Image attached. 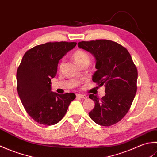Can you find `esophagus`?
Returning <instances> with one entry per match:
<instances>
[{"mask_svg":"<svg viewBox=\"0 0 157 157\" xmlns=\"http://www.w3.org/2000/svg\"><path fill=\"white\" fill-rule=\"evenodd\" d=\"M76 96H78V97L82 98V99H87V98H88V96L84 94H77Z\"/></svg>","mask_w":157,"mask_h":157,"instance_id":"obj_1","label":"esophagus"}]
</instances>
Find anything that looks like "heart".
I'll return each mask as SVG.
<instances>
[{"instance_id":"heart-1","label":"heart","mask_w":157,"mask_h":157,"mask_svg":"<svg viewBox=\"0 0 157 157\" xmlns=\"http://www.w3.org/2000/svg\"><path fill=\"white\" fill-rule=\"evenodd\" d=\"M73 58L75 62L79 67L83 65H88L90 62V57L88 52L83 51L82 49H78L73 52ZM62 66V63L60 64V67Z\"/></svg>"}]
</instances>
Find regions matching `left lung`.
Listing matches in <instances>:
<instances>
[{
  "instance_id": "8db88e82",
  "label": "left lung",
  "mask_w": 157,
  "mask_h": 157,
  "mask_svg": "<svg viewBox=\"0 0 157 157\" xmlns=\"http://www.w3.org/2000/svg\"><path fill=\"white\" fill-rule=\"evenodd\" d=\"M78 47L90 53L96 60L92 81L105 85L106 94L100 100L94 94L89 98L95 106L89 116L97 124L111 126L124 117L137 91L138 71L125 48L109 40L78 43Z\"/></svg>"
}]
</instances>
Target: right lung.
Returning <instances> with one entry per match:
<instances>
[{
  "mask_svg": "<svg viewBox=\"0 0 157 157\" xmlns=\"http://www.w3.org/2000/svg\"><path fill=\"white\" fill-rule=\"evenodd\" d=\"M76 42H47L34 46L23 55L17 71V92L26 112L40 124L59 122L75 98L74 93L59 94L51 91V79L59 61Z\"/></svg>",
  "mask_w": 157,
  "mask_h": 157,
  "instance_id": "1",
  "label": "right lung"
}]
</instances>
